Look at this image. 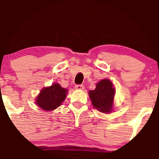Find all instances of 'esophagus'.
Instances as JSON below:
<instances>
[{
  "mask_svg": "<svg viewBox=\"0 0 159 159\" xmlns=\"http://www.w3.org/2000/svg\"><path fill=\"white\" fill-rule=\"evenodd\" d=\"M75 88L76 90H84V85H82V84H78V85H75Z\"/></svg>",
  "mask_w": 159,
  "mask_h": 159,
  "instance_id": "1",
  "label": "esophagus"
}]
</instances>
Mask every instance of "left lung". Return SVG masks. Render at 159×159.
<instances>
[{"label":"left lung","mask_w":159,"mask_h":159,"mask_svg":"<svg viewBox=\"0 0 159 159\" xmlns=\"http://www.w3.org/2000/svg\"><path fill=\"white\" fill-rule=\"evenodd\" d=\"M116 89L110 79L101 80L96 84V89L89 91L88 94L93 106L105 114L114 110V100Z\"/></svg>","instance_id":"8db88e82"}]
</instances>
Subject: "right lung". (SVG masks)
<instances>
[{
  "label": "right lung",
  "mask_w": 159,
  "mask_h": 159,
  "mask_svg": "<svg viewBox=\"0 0 159 159\" xmlns=\"http://www.w3.org/2000/svg\"><path fill=\"white\" fill-rule=\"evenodd\" d=\"M68 90L62 87L58 83L42 89L36 98V104L45 111L55 110L61 106L66 99Z\"/></svg>",
  "instance_id": "right-lung-1"
}]
</instances>
